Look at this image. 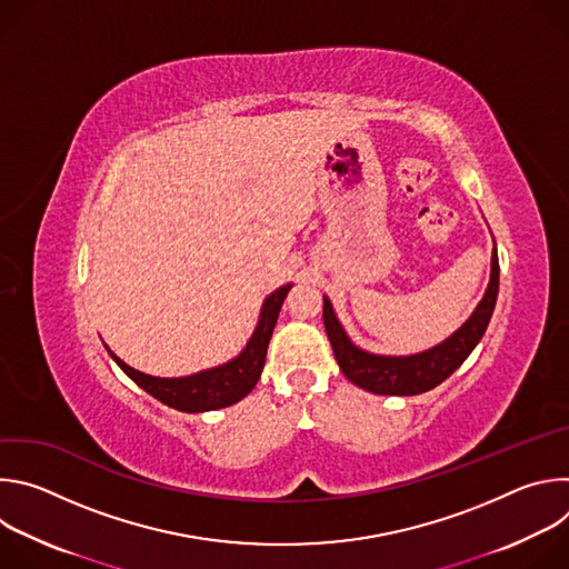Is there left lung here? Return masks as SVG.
Returning a JSON list of instances; mask_svg holds the SVG:
<instances>
[{
    "instance_id": "1",
    "label": "left lung",
    "mask_w": 569,
    "mask_h": 569,
    "mask_svg": "<svg viewBox=\"0 0 569 569\" xmlns=\"http://www.w3.org/2000/svg\"><path fill=\"white\" fill-rule=\"evenodd\" d=\"M498 288H500V263H498V252L493 250L491 281L481 301L472 310V315L448 340L415 356H376L356 347L349 340L347 331L342 329L340 319L336 317V310L329 297H323V327H327V336L331 340V347L342 373L353 385L371 393L417 396L441 385L472 353V349L479 345L481 336L486 333V327H489L491 321V315L498 301Z\"/></svg>"
}]
</instances>
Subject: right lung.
Wrapping results in <instances>:
<instances>
[{
	"instance_id": "1",
	"label": "right lung",
	"mask_w": 569,
	"mask_h": 569,
	"mask_svg": "<svg viewBox=\"0 0 569 569\" xmlns=\"http://www.w3.org/2000/svg\"><path fill=\"white\" fill-rule=\"evenodd\" d=\"M290 288H292V283L281 286L272 295L266 297L259 323H257L250 342L233 360H229L220 367L193 373V376H184V378L148 376V373H141V371L132 369L130 365H126L108 347L106 349L128 378H132L143 391H148L150 396L169 405V408H173V410L196 415V412H211V410L229 408V405L238 402L240 398H246L259 382L263 365H266V356H268V345H270L272 331H274L277 319H279V310L283 306V299L288 297Z\"/></svg>"
}]
</instances>
